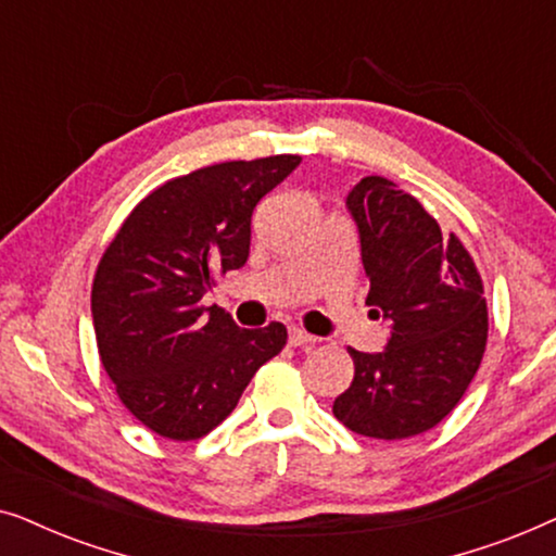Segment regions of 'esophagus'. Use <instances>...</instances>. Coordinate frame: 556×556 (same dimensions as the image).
Instances as JSON below:
<instances>
[{
    "label": "esophagus",
    "mask_w": 556,
    "mask_h": 556,
    "mask_svg": "<svg viewBox=\"0 0 556 556\" xmlns=\"http://www.w3.org/2000/svg\"><path fill=\"white\" fill-rule=\"evenodd\" d=\"M315 336H309L307 330H302V328H290V345H313L315 343Z\"/></svg>",
    "instance_id": "1"
}]
</instances>
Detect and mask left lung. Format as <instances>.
Masks as SVG:
<instances>
[{
    "label": "left lung",
    "mask_w": 556,
    "mask_h": 556,
    "mask_svg": "<svg viewBox=\"0 0 556 556\" xmlns=\"http://www.w3.org/2000/svg\"><path fill=\"white\" fill-rule=\"evenodd\" d=\"M361 231L366 305L389 320V348H348L355 374L332 414L355 434L406 440L455 409L488 343L483 279L470 251L412 192L364 177L348 195Z\"/></svg>",
    "instance_id": "left-lung-1"
}]
</instances>
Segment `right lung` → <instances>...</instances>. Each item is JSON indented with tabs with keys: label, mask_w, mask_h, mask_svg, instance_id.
Masks as SVG:
<instances>
[{
	"label": "right lung",
	"mask_w": 556,
	"mask_h": 556,
	"mask_svg": "<svg viewBox=\"0 0 556 556\" xmlns=\"http://www.w3.org/2000/svg\"><path fill=\"white\" fill-rule=\"evenodd\" d=\"M298 165L300 154H271L173 177L103 249L91 287L101 366L118 402L160 438L208 434L285 348L282 323L243 330L203 294L247 264L251 213Z\"/></svg>",
	"instance_id": "right-lung-1"
}]
</instances>
